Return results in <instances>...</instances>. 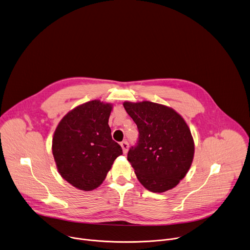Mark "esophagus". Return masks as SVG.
I'll use <instances>...</instances> for the list:
<instances>
[{
  "label": "esophagus",
  "instance_id": "obj_1",
  "mask_svg": "<svg viewBox=\"0 0 250 250\" xmlns=\"http://www.w3.org/2000/svg\"><path fill=\"white\" fill-rule=\"evenodd\" d=\"M121 147L123 149V152L124 154H126L127 153V150H128V143L126 141H124L121 143Z\"/></svg>",
  "mask_w": 250,
  "mask_h": 250
}]
</instances>
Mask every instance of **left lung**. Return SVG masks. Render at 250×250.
<instances>
[{"instance_id":"8db88e82","label":"left lung","mask_w":250,"mask_h":250,"mask_svg":"<svg viewBox=\"0 0 250 250\" xmlns=\"http://www.w3.org/2000/svg\"><path fill=\"white\" fill-rule=\"evenodd\" d=\"M138 127L139 139L127 161L139 182L150 192L164 193L178 185L193 163L194 139L175 110L150 101L124 102Z\"/></svg>"}]
</instances>
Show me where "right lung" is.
Returning <instances> with one entry per match:
<instances>
[{"label": "right lung", "instance_id": "right-lung-1", "mask_svg": "<svg viewBox=\"0 0 250 250\" xmlns=\"http://www.w3.org/2000/svg\"><path fill=\"white\" fill-rule=\"evenodd\" d=\"M113 105L92 100L77 106L59 122L52 155L61 177L77 189L99 187L114 161L123 154L108 125Z\"/></svg>", "mask_w": 250, "mask_h": 250}]
</instances>
